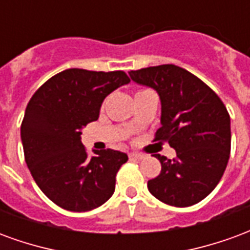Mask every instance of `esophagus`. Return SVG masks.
Instances as JSON below:
<instances>
[{
    "instance_id": "34e87169",
    "label": "esophagus",
    "mask_w": 250,
    "mask_h": 250,
    "mask_svg": "<svg viewBox=\"0 0 250 250\" xmlns=\"http://www.w3.org/2000/svg\"><path fill=\"white\" fill-rule=\"evenodd\" d=\"M128 155H130L131 159H143L145 158V155L141 154V152H130Z\"/></svg>"
}]
</instances>
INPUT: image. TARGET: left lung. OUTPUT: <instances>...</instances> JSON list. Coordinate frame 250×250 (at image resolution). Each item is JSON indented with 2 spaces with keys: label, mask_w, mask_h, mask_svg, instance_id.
Returning <instances> with one entry per match:
<instances>
[{
  "label": "left lung",
  "mask_w": 250,
  "mask_h": 250,
  "mask_svg": "<svg viewBox=\"0 0 250 250\" xmlns=\"http://www.w3.org/2000/svg\"><path fill=\"white\" fill-rule=\"evenodd\" d=\"M131 80L157 91L161 128L177 155L154 157L161 174L147 182L148 191L171 206H191L208 197L224 175L230 154V116L221 99L193 73L173 64L128 72Z\"/></svg>",
  "instance_id": "left-lung-1"
}]
</instances>
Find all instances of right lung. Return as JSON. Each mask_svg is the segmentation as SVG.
<instances>
[{
  "label": "right lung",
  "mask_w": 250,
  "mask_h": 250,
  "mask_svg": "<svg viewBox=\"0 0 250 250\" xmlns=\"http://www.w3.org/2000/svg\"><path fill=\"white\" fill-rule=\"evenodd\" d=\"M130 83L125 72L71 68L41 85L25 109L21 142L25 162L41 191L69 211H88L107 202L125 152L111 148L88 157L82 130L98 120L104 99Z\"/></svg>",
  "instance_id": "obj_1"
}]
</instances>
